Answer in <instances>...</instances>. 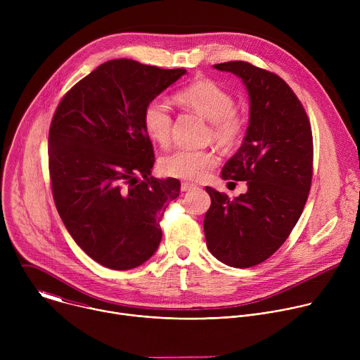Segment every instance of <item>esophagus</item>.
<instances>
[{"mask_svg": "<svg viewBox=\"0 0 360 360\" xmlns=\"http://www.w3.org/2000/svg\"><path fill=\"white\" fill-rule=\"evenodd\" d=\"M198 186L195 185V184H191V182H182L181 184V191L182 192H189V191H193V189H196Z\"/></svg>", "mask_w": 360, "mask_h": 360, "instance_id": "esophagus-1", "label": "esophagus"}]
</instances>
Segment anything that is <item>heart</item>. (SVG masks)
Returning <instances> with one entry per match:
<instances>
[{"mask_svg": "<svg viewBox=\"0 0 360 360\" xmlns=\"http://www.w3.org/2000/svg\"><path fill=\"white\" fill-rule=\"evenodd\" d=\"M175 99L184 107L195 111L210 121L208 136L221 148L235 146L246 129L245 117L235 110L233 96L211 79H198L175 94ZM143 128L148 136L161 146L168 145L172 131V114L165 101H149L142 114ZM218 164L217 153L211 149H176L160 161L165 175L198 181Z\"/></svg>", "mask_w": 360, "mask_h": 360, "instance_id": "b5f03b06", "label": "heart"}]
</instances>
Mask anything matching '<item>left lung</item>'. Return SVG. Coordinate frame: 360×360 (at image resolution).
<instances>
[{"mask_svg": "<svg viewBox=\"0 0 360 360\" xmlns=\"http://www.w3.org/2000/svg\"><path fill=\"white\" fill-rule=\"evenodd\" d=\"M238 75L249 95V125L224 179L246 181L235 199L207 186L211 207L203 231L210 252L233 268L266 261L288 239L311 191L314 139L309 118L276 74L245 61L214 65Z\"/></svg>", "mask_w": 360, "mask_h": 360, "instance_id": "left-lung-1", "label": "left lung"}]
</instances>
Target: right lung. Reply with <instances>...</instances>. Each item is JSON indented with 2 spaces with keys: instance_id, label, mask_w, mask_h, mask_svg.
<instances>
[{
  "instance_id": "right-lung-1",
  "label": "right lung",
  "mask_w": 360,
  "mask_h": 360,
  "mask_svg": "<svg viewBox=\"0 0 360 360\" xmlns=\"http://www.w3.org/2000/svg\"><path fill=\"white\" fill-rule=\"evenodd\" d=\"M185 72L127 58L104 63L64 95L51 121L48 167L57 211L102 266L136 268L160 246V224L181 182L150 176L155 155L142 114Z\"/></svg>"
}]
</instances>
